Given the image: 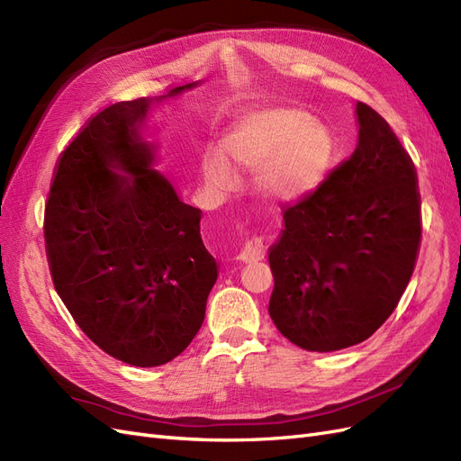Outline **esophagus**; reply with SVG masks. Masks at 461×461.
<instances>
[{
    "mask_svg": "<svg viewBox=\"0 0 461 461\" xmlns=\"http://www.w3.org/2000/svg\"><path fill=\"white\" fill-rule=\"evenodd\" d=\"M265 249H267V246H265V239H261V236H254V239H249L244 244V248L240 249V254L236 256V259L242 263L261 261L265 258Z\"/></svg>",
    "mask_w": 461,
    "mask_h": 461,
    "instance_id": "1",
    "label": "esophagus"
}]
</instances>
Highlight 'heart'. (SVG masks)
Here are the masks:
<instances>
[{
	"instance_id": "heart-1",
	"label": "heart",
	"mask_w": 461,
	"mask_h": 461,
	"mask_svg": "<svg viewBox=\"0 0 461 461\" xmlns=\"http://www.w3.org/2000/svg\"><path fill=\"white\" fill-rule=\"evenodd\" d=\"M339 161V140L310 111L275 105L248 111L200 161L203 186L222 196L239 186V171L256 173V188L276 203H298L327 183Z\"/></svg>"
}]
</instances>
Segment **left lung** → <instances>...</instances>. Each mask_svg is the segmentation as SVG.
Returning a JSON list of instances; mask_svg holds the SVG:
<instances>
[{
	"mask_svg": "<svg viewBox=\"0 0 461 461\" xmlns=\"http://www.w3.org/2000/svg\"><path fill=\"white\" fill-rule=\"evenodd\" d=\"M357 146L288 207L269 248V315L292 344L334 352L367 340L406 290L421 240L417 175L388 122L356 104Z\"/></svg>",
	"mask_w": 461,
	"mask_h": 461,
	"instance_id": "1",
	"label": "left lung"
}]
</instances>
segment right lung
<instances>
[{
	"label": "right lung",
	"instance_id": "add662e5",
	"mask_svg": "<svg viewBox=\"0 0 461 461\" xmlns=\"http://www.w3.org/2000/svg\"><path fill=\"white\" fill-rule=\"evenodd\" d=\"M200 85L97 113L63 151L46 205L55 290L94 344L136 367L186 350L219 276L202 242V212L156 169L148 138L151 107Z\"/></svg>",
	"mask_w": 461,
	"mask_h": 461
}]
</instances>
